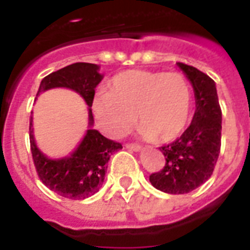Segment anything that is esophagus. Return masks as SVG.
Masks as SVG:
<instances>
[{"label":"esophagus","instance_id":"34e87169","mask_svg":"<svg viewBox=\"0 0 250 250\" xmlns=\"http://www.w3.org/2000/svg\"><path fill=\"white\" fill-rule=\"evenodd\" d=\"M125 146L128 149H131V150H133V152H139V150H141V145L139 144H135V143H129V144H125Z\"/></svg>","mask_w":250,"mask_h":250}]
</instances>
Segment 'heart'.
Returning <instances> with one entry per match:
<instances>
[{"mask_svg":"<svg viewBox=\"0 0 250 250\" xmlns=\"http://www.w3.org/2000/svg\"><path fill=\"white\" fill-rule=\"evenodd\" d=\"M100 128L121 137L140 123L141 136L168 143L186 129L192 109L188 80L178 71L127 70L110 80L92 104Z\"/></svg>","mask_w":250,"mask_h":250,"instance_id":"obj_1","label":"heart"}]
</instances>
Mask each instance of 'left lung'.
Returning <instances> with one entry per match:
<instances>
[{
  "label": "left lung",
  "instance_id": "1",
  "mask_svg": "<svg viewBox=\"0 0 250 250\" xmlns=\"http://www.w3.org/2000/svg\"><path fill=\"white\" fill-rule=\"evenodd\" d=\"M178 66L193 86L196 111L182 136L161 146L166 164L149 176L154 188L171 194L192 192L213 175L222 139V110L214 80L193 66L182 62Z\"/></svg>",
  "mask_w": 250,
  "mask_h": 250
}]
</instances>
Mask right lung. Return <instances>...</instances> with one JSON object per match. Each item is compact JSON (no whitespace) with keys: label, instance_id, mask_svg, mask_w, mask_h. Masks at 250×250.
<instances>
[{"label":"right lung","instance_id":"obj_1","mask_svg":"<svg viewBox=\"0 0 250 250\" xmlns=\"http://www.w3.org/2000/svg\"><path fill=\"white\" fill-rule=\"evenodd\" d=\"M102 80L98 66L78 62L61 68L41 80L37 96L44 90L64 86L70 88L92 106L94 88ZM93 125V115L89 109V125ZM31 153L39 178L49 189L70 200H84L94 194L104 183L107 162L114 152L122 149L121 143L109 140L97 129H88L83 141L70 157L50 160L39 150L32 135V117L29 122Z\"/></svg>","mask_w":250,"mask_h":250}]
</instances>
